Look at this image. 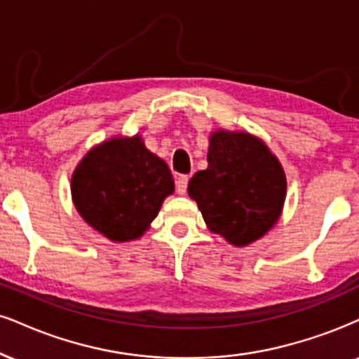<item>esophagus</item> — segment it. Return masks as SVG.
Here are the masks:
<instances>
[{
    "label": "esophagus",
    "mask_w": 359,
    "mask_h": 359,
    "mask_svg": "<svg viewBox=\"0 0 359 359\" xmlns=\"http://www.w3.org/2000/svg\"><path fill=\"white\" fill-rule=\"evenodd\" d=\"M188 181H189L188 176H178V178H176V193H178V194L187 193Z\"/></svg>",
    "instance_id": "1"
}]
</instances>
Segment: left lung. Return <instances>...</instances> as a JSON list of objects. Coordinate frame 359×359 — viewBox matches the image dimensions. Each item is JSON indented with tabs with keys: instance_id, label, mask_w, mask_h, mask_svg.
Listing matches in <instances>:
<instances>
[{
	"instance_id": "obj_1",
	"label": "left lung",
	"mask_w": 359,
	"mask_h": 359,
	"mask_svg": "<svg viewBox=\"0 0 359 359\" xmlns=\"http://www.w3.org/2000/svg\"><path fill=\"white\" fill-rule=\"evenodd\" d=\"M211 233L243 248L263 238L283 213L286 175L263 140L246 131L210 135L208 168L188 184Z\"/></svg>"
}]
</instances>
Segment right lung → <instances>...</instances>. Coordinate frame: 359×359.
Segmentation results:
<instances>
[{
    "label": "right lung",
    "instance_id": "obj_1",
    "mask_svg": "<svg viewBox=\"0 0 359 359\" xmlns=\"http://www.w3.org/2000/svg\"><path fill=\"white\" fill-rule=\"evenodd\" d=\"M172 193L170 168L146 148L141 135H119L96 144L72 176L79 216L113 243L143 236Z\"/></svg>",
    "mask_w": 359,
    "mask_h": 359
}]
</instances>
